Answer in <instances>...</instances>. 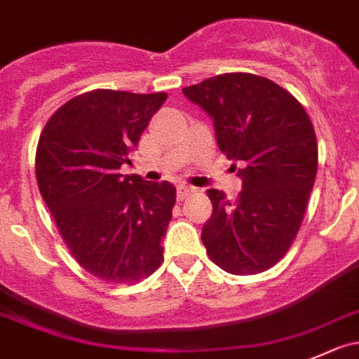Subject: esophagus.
I'll use <instances>...</instances> for the list:
<instances>
[{
	"label": "esophagus",
	"mask_w": 359,
	"mask_h": 359,
	"mask_svg": "<svg viewBox=\"0 0 359 359\" xmlns=\"http://www.w3.org/2000/svg\"><path fill=\"white\" fill-rule=\"evenodd\" d=\"M191 193H193V187L186 186V184H180L179 189H177V198H179V200H184V198H187V194Z\"/></svg>",
	"instance_id": "esophagus-1"
}]
</instances>
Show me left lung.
I'll list each match as a JSON object with an SVG mask.
<instances>
[{"instance_id": "obj_1", "label": "left lung", "mask_w": 359, "mask_h": 359, "mask_svg": "<svg viewBox=\"0 0 359 359\" xmlns=\"http://www.w3.org/2000/svg\"><path fill=\"white\" fill-rule=\"evenodd\" d=\"M182 93L214 119L222 154L243 163L235 201L207 191L208 257L233 276L264 272L290 250L304 221L318 173L314 126L291 93L254 73H222Z\"/></svg>"}]
</instances>
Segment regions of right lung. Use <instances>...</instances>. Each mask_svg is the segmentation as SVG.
Instances as JSON below:
<instances>
[{
    "label": "right lung",
    "instance_id": "right-lung-1",
    "mask_svg": "<svg viewBox=\"0 0 359 359\" xmlns=\"http://www.w3.org/2000/svg\"><path fill=\"white\" fill-rule=\"evenodd\" d=\"M166 93L95 89L59 107L34 158L36 182L76 263L98 279L137 284L161 266L177 189L121 173Z\"/></svg>",
    "mask_w": 359,
    "mask_h": 359
}]
</instances>
